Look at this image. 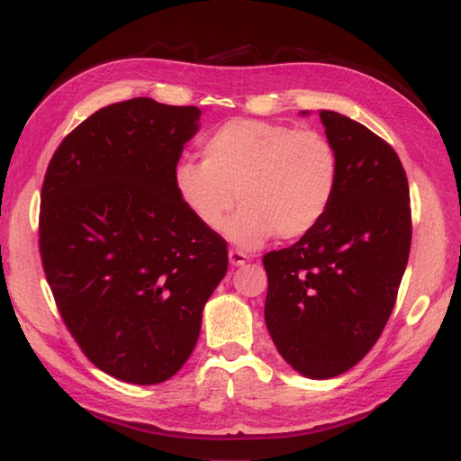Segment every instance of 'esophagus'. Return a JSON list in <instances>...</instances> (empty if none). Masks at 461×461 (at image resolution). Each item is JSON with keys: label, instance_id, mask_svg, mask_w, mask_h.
<instances>
[{"label": "esophagus", "instance_id": "obj_1", "mask_svg": "<svg viewBox=\"0 0 461 461\" xmlns=\"http://www.w3.org/2000/svg\"><path fill=\"white\" fill-rule=\"evenodd\" d=\"M248 256L243 251H238V249H231L230 251V263L233 267H241V266H246L248 263Z\"/></svg>", "mask_w": 461, "mask_h": 461}]
</instances>
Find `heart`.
I'll return each mask as SVG.
<instances>
[{
	"label": "heart",
	"mask_w": 461,
	"mask_h": 461,
	"mask_svg": "<svg viewBox=\"0 0 461 461\" xmlns=\"http://www.w3.org/2000/svg\"><path fill=\"white\" fill-rule=\"evenodd\" d=\"M203 162L182 160L174 185L202 228L218 233L238 200L228 238L253 249L277 233L295 240L325 218L339 184L332 144L315 131L238 119L202 144Z\"/></svg>",
	"instance_id": "obj_1"
}]
</instances>
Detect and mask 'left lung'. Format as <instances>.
Returning a JSON list of instances; mask_svg holds the SVG:
<instances>
[{"instance_id": "8db88e82", "label": "left lung", "mask_w": 461, "mask_h": 461, "mask_svg": "<svg viewBox=\"0 0 461 461\" xmlns=\"http://www.w3.org/2000/svg\"><path fill=\"white\" fill-rule=\"evenodd\" d=\"M319 116L339 158L335 198L297 243L266 253L263 267L273 345L299 375L325 380L355 366L378 340L404 276L412 221L398 154L345 114Z\"/></svg>"}]
</instances>
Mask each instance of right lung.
<instances>
[{"label":"right lung","mask_w":461,"mask_h":461,"mask_svg":"<svg viewBox=\"0 0 461 461\" xmlns=\"http://www.w3.org/2000/svg\"><path fill=\"white\" fill-rule=\"evenodd\" d=\"M198 106L109 104L59 144L45 174L39 251L59 312L96 368L158 384L190 358L228 248L180 200L174 170Z\"/></svg>","instance_id":"1"}]
</instances>
